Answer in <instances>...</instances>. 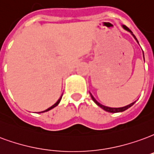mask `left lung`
<instances>
[{"label": "left lung", "mask_w": 154, "mask_h": 154, "mask_svg": "<svg viewBox=\"0 0 154 154\" xmlns=\"http://www.w3.org/2000/svg\"><path fill=\"white\" fill-rule=\"evenodd\" d=\"M122 28H123L124 29H125V30L128 31L129 32H131V33L132 36H134V38H135V39L136 40V41H137V39H136V37H135V35H134V34L132 33L131 31L130 30L129 28H127L126 26H125V25H122ZM137 42H138V41H137ZM143 54H144V53H143ZM90 94H91V93H90ZM91 98H92V100H93V101H94V103H96V104H97V105L99 106V107H100L101 109H103V110H105L106 112H112V113H114V112H123V111H125V110H126V109H129L130 107H131V106L133 105V104H134V103H135V102H133V103H130V104H128V105L125 106V107H122V108H110V107H107V106H104V105H103V104H101V103H99V102H98L97 100H95V99H94V96H93V95H92L91 94Z\"/></svg>", "instance_id": "left-lung-1"}]
</instances>
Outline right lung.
<instances>
[{
    "mask_svg": "<svg viewBox=\"0 0 154 154\" xmlns=\"http://www.w3.org/2000/svg\"><path fill=\"white\" fill-rule=\"evenodd\" d=\"M62 95H63V94H62ZM62 95H61V96H60V99H59V100H58V101H57L56 103H54V105H52V106H51V107H50V108H49V109H45V111H42V112H47V111H49V110H51V109H54V107H56V106L58 105V104H59V103H60V100H61V99H62Z\"/></svg>",
    "mask_w": 154,
    "mask_h": 154,
    "instance_id": "right-lung-1",
    "label": "right lung"
}]
</instances>
